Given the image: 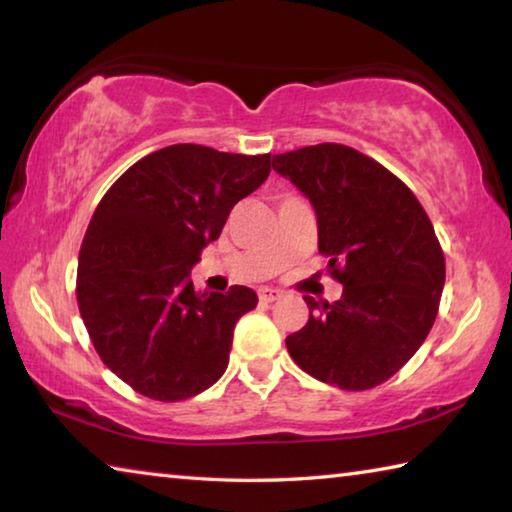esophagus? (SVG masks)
<instances>
[{
	"mask_svg": "<svg viewBox=\"0 0 512 512\" xmlns=\"http://www.w3.org/2000/svg\"><path fill=\"white\" fill-rule=\"evenodd\" d=\"M259 302H264V305H268V302H275V300H280L282 298V291L280 289H268V287H262L259 289Z\"/></svg>",
	"mask_w": 512,
	"mask_h": 512,
	"instance_id": "obj_1",
	"label": "esophagus"
}]
</instances>
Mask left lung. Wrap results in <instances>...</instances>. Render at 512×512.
<instances>
[{"label":"left lung","instance_id":"obj_1","mask_svg":"<svg viewBox=\"0 0 512 512\" xmlns=\"http://www.w3.org/2000/svg\"><path fill=\"white\" fill-rule=\"evenodd\" d=\"M273 169L314 205L318 250L343 296H305L307 325L287 350L343 391L384 384L427 339L445 287V255L418 198L377 160L343 144L273 155Z\"/></svg>","mask_w":512,"mask_h":512}]
</instances>
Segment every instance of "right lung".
Listing matches in <instances>:
<instances>
[{"label": "right lung", "mask_w": 512, "mask_h": 512, "mask_svg": "<svg viewBox=\"0 0 512 512\" xmlns=\"http://www.w3.org/2000/svg\"><path fill=\"white\" fill-rule=\"evenodd\" d=\"M271 173V153L173 144L121 173L92 214L76 300L101 361L144 397L189 400L228 368L248 287L198 293L189 271L230 210Z\"/></svg>", "instance_id": "obj_1"}]
</instances>
